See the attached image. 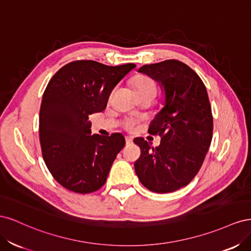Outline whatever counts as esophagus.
<instances>
[{
    "instance_id": "esophagus-1",
    "label": "esophagus",
    "mask_w": 251,
    "mask_h": 251,
    "mask_svg": "<svg viewBox=\"0 0 251 251\" xmlns=\"http://www.w3.org/2000/svg\"><path fill=\"white\" fill-rule=\"evenodd\" d=\"M126 143L127 144V146H128V144H132L133 143V139L131 137H126Z\"/></svg>"
}]
</instances>
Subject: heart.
I'll return each instance as SVG.
<instances>
[{
    "label": "heart",
    "instance_id": "b5f03b06",
    "mask_svg": "<svg viewBox=\"0 0 251 251\" xmlns=\"http://www.w3.org/2000/svg\"><path fill=\"white\" fill-rule=\"evenodd\" d=\"M132 86L137 97L142 95H156L157 92V86L154 79H151L148 75H136L132 80ZM138 121L134 118H128L125 121V127L127 131H135L137 127Z\"/></svg>",
    "mask_w": 251,
    "mask_h": 251
}]
</instances>
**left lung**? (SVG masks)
<instances>
[{"label":"left lung","mask_w":251,"mask_h":251,"mask_svg":"<svg viewBox=\"0 0 251 251\" xmlns=\"http://www.w3.org/2000/svg\"><path fill=\"white\" fill-rule=\"evenodd\" d=\"M139 72L160 82L165 102L149 127L161 137L160 146L134 140L141 150L135 172L151 192L172 193L195 178L209 149L214 124L207 91L199 75L177 59L144 65Z\"/></svg>","instance_id":"8db88e82"}]
</instances>
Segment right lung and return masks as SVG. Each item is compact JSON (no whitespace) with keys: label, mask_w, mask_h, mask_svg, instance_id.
Returning a JSON list of instances; mask_svg holds the SVG:
<instances>
[{"label":"right lung","mask_w":251,"mask_h":251,"mask_svg":"<svg viewBox=\"0 0 251 251\" xmlns=\"http://www.w3.org/2000/svg\"><path fill=\"white\" fill-rule=\"evenodd\" d=\"M135 67L75 60L48 82L40 110L42 154L53 178L69 191L90 194L105 183L126 140L119 133L91 135L89 115L105 109L112 90Z\"/></svg>","instance_id":"add662e5"}]
</instances>
